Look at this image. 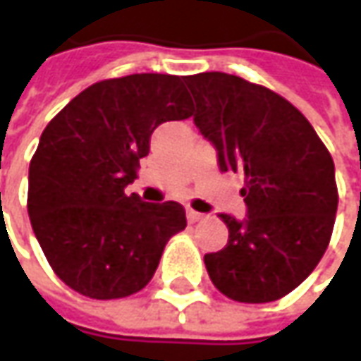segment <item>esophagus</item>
I'll list each match as a JSON object with an SVG mask.
<instances>
[{
	"label": "esophagus",
	"instance_id": "esophagus-1",
	"mask_svg": "<svg viewBox=\"0 0 361 361\" xmlns=\"http://www.w3.org/2000/svg\"><path fill=\"white\" fill-rule=\"evenodd\" d=\"M201 219H205V215L200 212H193V209H188V221L190 223H197Z\"/></svg>",
	"mask_w": 361,
	"mask_h": 361
}]
</instances>
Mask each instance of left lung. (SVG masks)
Masks as SVG:
<instances>
[{
  "mask_svg": "<svg viewBox=\"0 0 361 361\" xmlns=\"http://www.w3.org/2000/svg\"><path fill=\"white\" fill-rule=\"evenodd\" d=\"M193 122L221 171H241L247 215L219 217L221 251L203 257L212 283L239 302H273L320 263L338 209L334 161L302 112L269 88L225 73L183 77Z\"/></svg>",
  "mask_w": 361,
  "mask_h": 361,
  "instance_id": "8db88e82",
  "label": "left lung"
}]
</instances>
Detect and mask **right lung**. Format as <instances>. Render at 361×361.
<instances>
[{
    "label": "right lung",
    "mask_w": 361,
    "mask_h": 361,
    "mask_svg": "<svg viewBox=\"0 0 361 361\" xmlns=\"http://www.w3.org/2000/svg\"><path fill=\"white\" fill-rule=\"evenodd\" d=\"M183 77L130 75L102 80L68 102L41 134L29 164L27 212L53 271L97 300L142 290L171 235L185 229L176 201L126 193L154 130L185 120Z\"/></svg>",
    "instance_id": "right-lung-1"
}]
</instances>
